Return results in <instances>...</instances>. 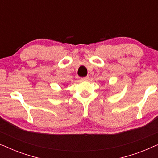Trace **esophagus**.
<instances>
[{"label":"esophagus","instance_id":"esophagus-1","mask_svg":"<svg viewBox=\"0 0 158 158\" xmlns=\"http://www.w3.org/2000/svg\"><path fill=\"white\" fill-rule=\"evenodd\" d=\"M81 80H82V81H88V80H89V77L86 76V77H81Z\"/></svg>","mask_w":158,"mask_h":158}]
</instances>
